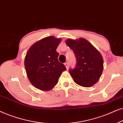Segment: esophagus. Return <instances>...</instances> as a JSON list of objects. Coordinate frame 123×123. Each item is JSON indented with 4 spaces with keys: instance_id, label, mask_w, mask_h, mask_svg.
<instances>
[{
    "instance_id": "esophagus-1",
    "label": "esophagus",
    "mask_w": 123,
    "mask_h": 123,
    "mask_svg": "<svg viewBox=\"0 0 123 123\" xmlns=\"http://www.w3.org/2000/svg\"><path fill=\"white\" fill-rule=\"evenodd\" d=\"M64 65H65V67H66L67 69H68V68H69V63H68V62H66V63H64Z\"/></svg>"
}]
</instances>
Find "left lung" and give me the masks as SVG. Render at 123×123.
Returning <instances> with one entry per match:
<instances>
[{
	"instance_id": "1",
	"label": "left lung",
	"mask_w": 123,
	"mask_h": 123,
	"mask_svg": "<svg viewBox=\"0 0 123 123\" xmlns=\"http://www.w3.org/2000/svg\"><path fill=\"white\" fill-rule=\"evenodd\" d=\"M66 44L72 49L77 60L76 66L69 70L74 81L82 87L96 83L104 69V60L100 52L87 40L68 39Z\"/></svg>"
}]
</instances>
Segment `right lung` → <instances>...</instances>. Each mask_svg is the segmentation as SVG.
Segmentation results:
<instances>
[{"instance_id":"right-lung-1","label":"right lung","mask_w":123,"mask_h":123,"mask_svg":"<svg viewBox=\"0 0 123 123\" xmlns=\"http://www.w3.org/2000/svg\"><path fill=\"white\" fill-rule=\"evenodd\" d=\"M60 38L49 36L36 42L28 50L25 59L27 75L32 85L43 91H49L58 83L66 67L58 61L56 49Z\"/></svg>"}]
</instances>
